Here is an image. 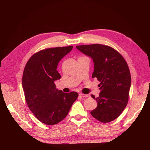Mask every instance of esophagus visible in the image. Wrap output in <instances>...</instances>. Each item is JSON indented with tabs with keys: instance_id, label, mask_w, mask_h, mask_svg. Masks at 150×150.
I'll return each instance as SVG.
<instances>
[{
	"instance_id": "obj_1",
	"label": "esophagus",
	"mask_w": 150,
	"mask_h": 150,
	"mask_svg": "<svg viewBox=\"0 0 150 150\" xmlns=\"http://www.w3.org/2000/svg\"><path fill=\"white\" fill-rule=\"evenodd\" d=\"M79 96L81 98H90V95L89 94H85L83 93H80L79 94Z\"/></svg>"
}]
</instances>
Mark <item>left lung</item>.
Returning a JSON list of instances; mask_svg holds the SVG:
<instances>
[{"label": "left lung", "mask_w": 150, "mask_h": 150, "mask_svg": "<svg viewBox=\"0 0 150 150\" xmlns=\"http://www.w3.org/2000/svg\"><path fill=\"white\" fill-rule=\"evenodd\" d=\"M76 48L92 57L94 70L92 78L100 82L99 96L95 98L97 107L91 114L102 122L114 121L128 102L131 74L126 61L116 49L100 44L77 46Z\"/></svg>", "instance_id": "8db88e82"}]
</instances>
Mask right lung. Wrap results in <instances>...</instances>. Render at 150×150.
<instances>
[{"label": "right lung", "mask_w": 150, "mask_h": 150, "mask_svg": "<svg viewBox=\"0 0 150 150\" xmlns=\"http://www.w3.org/2000/svg\"><path fill=\"white\" fill-rule=\"evenodd\" d=\"M73 46L47 48L34 54L25 66L22 88L30 110L38 120L54 125L64 120L78 93L57 90L54 81L61 76L57 71L59 62Z\"/></svg>", "instance_id": "add662e5"}]
</instances>
